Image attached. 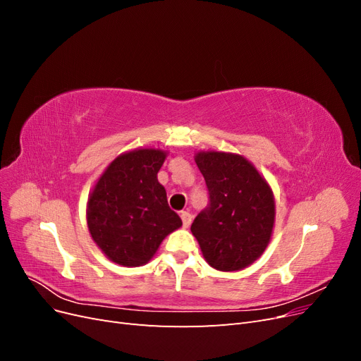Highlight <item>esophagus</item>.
I'll return each mask as SVG.
<instances>
[{
	"label": "esophagus",
	"mask_w": 361,
	"mask_h": 361,
	"mask_svg": "<svg viewBox=\"0 0 361 361\" xmlns=\"http://www.w3.org/2000/svg\"><path fill=\"white\" fill-rule=\"evenodd\" d=\"M180 218H182V224H183V227H190V224H191V221H192V216H191V214H190V212H187V211H183V212H180Z\"/></svg>",
	"instance_id": "34e87169"
}]
</instances>
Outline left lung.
<instances>
[{
  "instance_id": "obj_1",
  "label": "left lung",
  "mask_w": 361,
  "mask_h": 361,
  "mask_svg": "<svg viewBox=\"0 0 361 361\" xmlns=\"http://www.w3.org/2000/svg\"><path fill=\"white\" fill-rule=\"evenodd\" d=\"M209 204L191 224L204 260L218 271H239L264 253L276 218L274 195L253 164L226 152H199Z\"/></svg>"
}]
</instances>
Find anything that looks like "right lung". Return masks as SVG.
Masks as SVG:
<instances>
[{"mask_svg":"<svg viewBox=\"0 0 361 361\" xmlns=\"http://www.w3.org/2000/svg\"><path fill=\"white\" fill-rule=\"evenodd\" d=\"M166 157L159 149L122 154L106 167L87 202L93 241L118 265L147 264L162 239L182 226L157 178Z\"/></svg>","mask_w":361,"mask_h":361,"instance_id":"obj_1","label":"right lung"}]
</instances>
